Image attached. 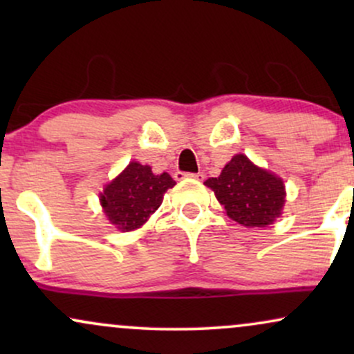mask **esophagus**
<instances>
[{
    "mask_svg": "<svg viewBox=\"0 0 354 354\" xmlns=\"http://www.w3.org/2000/svg\"><path fill=\"white\" fill-rule=\"evenodd\" d=\"M174 178L176 180H185V178H194V180H203L205 178V174L203 173H183V171H176L174 173Z\"/></svg>",
    "mask_w": 354,
    "mask_h": 354,
    "instance_id": "1",
    "label": "esophagus"
}]
</instances>
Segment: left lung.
Masks as SVG:
<instances>
[{
  "mask_svg": "<svg viewBox=\"0 0 354 354\" xmlns=\"http://www.w3.org/2000/svg\"><path fill=\"white\" fill-rule=\"evenodd\" d=\"M205 185L214 191L226 214L248 228H265L281 214L283 181L254 166L245 154L231 158L221 174L206 180Z\"/></svg>",
  "mask_w": 354,
  "mask_h": 354,
  "instance_id": "obj_1",
  "label": "left lung"
}]
</instances>
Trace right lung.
Returning <instances> with one entry per match:
<instances>
[{"instance_id": "obj_1", "label": "right lung", "mask_w": 354, "mask_h": 354, "mask_svg": "<svg viewBox=\"0 0 354 354\" xmlns=\"http://www.w3.org/2000/svg\"><path fill=\"white\" fill-rule=\"evenodd\" d=\"M174 186L168 173L153 174L149 166L131 161L101 194V206L109 221L121 231L140 228L160 208L165 193Z\"/></svg>"}]
</instances>
